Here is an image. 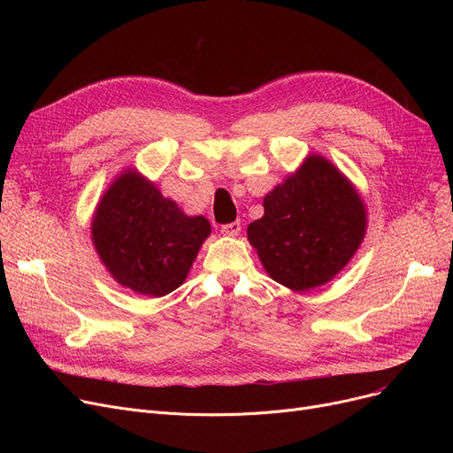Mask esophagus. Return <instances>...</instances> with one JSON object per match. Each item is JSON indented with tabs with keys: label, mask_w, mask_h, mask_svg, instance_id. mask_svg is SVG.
Wrapping results in <instances>:
<instances>
[{
	"label": "esophagus",
	"mask_w": 453,
	"mask_h": 453,
	"mask_svg": "<svg viewBox=\"0 0 453 453\" xmlns=\"http://www.w3.org/2000/svg\"><path fill=\"white\" fill-rule=\"evenodd\" d=\"M220 231H222L224 234H229V236L239 234V231H241V222L234 220V222H231V224H224Z\"/></svg>",
	"instance_id": "34e87169"
}]
</instances>
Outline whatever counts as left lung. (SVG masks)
<instances>
[{"label": "left lung", "mask_w": 453, "mask_h": 453, "mask_svg": "<svg viewBox=\"0 0 453 453\" xmlns=\"http://www.w3.org/2000/svg\"><path fill=\"white\" fill-rule=\"evenodd\" d=\"M365 207L334 165L311 156L265 198L248 239L273 280L296 292L328 282L358 250Z\"/></svg>", "instance_id": "left-lung-1"}]
</instances>
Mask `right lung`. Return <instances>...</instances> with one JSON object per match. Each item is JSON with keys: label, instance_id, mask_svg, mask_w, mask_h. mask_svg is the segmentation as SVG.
Wrapping results in <instances>:
<instances>
[{"label": "right lung", "instance_id": "1", "mask_svg": "<svg viewBox=\"0 0 453 453\" xmlns=\"http://www.w3.org/2000/svg\"><path fill=\"white\" fill-rule=\"evenodd\" d=\"M211 233L135 173H125L95 211L91 236L108 272L141 296L161 297L185 280Z\"/></svg>", "mask_w": 453, "mask_h": 453}]
</instances>
